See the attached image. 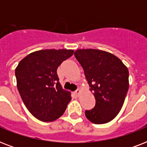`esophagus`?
<instances>
[{
	"label": "esophagus",
	"mask_w": 147,
	"mask_h": 147,
	"mask_svg": "<svg viewBox=\"0 0 147 147\" xmlns=\"http://www.w3.org/2000/svg\"><path fill=\"white\" fill-rule=\"evenodd\" d=\"M80 93H81V90L80 89L76 90V92H75V94H76V96H79V95H80Z\"/></svg>",
	"instance_id": "esophagus-1"
}]
</instances>
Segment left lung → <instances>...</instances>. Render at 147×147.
<instances>
[{
	"label": "left lung",
	"instance_id": "obj_1",
	"mask_svg": "<svg viewBox=\"0 0 147 147\" xmlns=\"http://www.w3.org/2000/svg\"><path fill=\"white\" fill-rule=\"evenodd\" d=\"M75 56L84 69L95 106L85 116L95 124L112 121L123 107L129 88V71L119 58L106 51L81 49Z\"/></svg>",
	"mask_w": 147,
	"mask_h": 147
}]
</instances>
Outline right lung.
<instances>
[{"instance_id":"right-lung-1","label":"right lung","mask_w":147,"mask_h":147,"mask_svg":"<svg viewBox=\"0 0 147 147\" xmlns=\"http://www.w3.org/2000/svg\"><path fill=\"white\" fill-rule=\"evenodd\" d=\"M72 49H42L30 53L15 69L17 89L30 114L43 122L62 116L71 100L62 88L57 69L73 55Z\"/></svg>"}]
</instances>
